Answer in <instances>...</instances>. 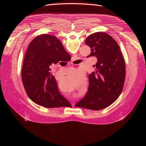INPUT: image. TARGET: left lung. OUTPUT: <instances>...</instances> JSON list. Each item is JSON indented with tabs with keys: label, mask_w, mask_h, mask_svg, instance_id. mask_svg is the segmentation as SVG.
I'll use <instances>...</instances> for the list:
<instances>
[{
	"label": "left lung",
	"mask_w": 146,
	"mask_h": 146,
	"mask_svg": "<svg viewBox=\"0 0 146 146\" xmlns=\"http://www.w3.org/2000/svg\"><path fill=\"white\" fill-rule=\"evenodd\" d=\"M86 44L91 48L87 57L96 56V71L89 75L85 97L76 104L90 110H100L111 105L121 94L125 77V64L116 41L106 33L90 35Z\"/></svg>",
	"instance_id": "8db88e82"
}]
</instances>
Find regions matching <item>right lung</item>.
<instances>
[{
    "instance_id": "add662e5",
    "label": "right lung",
    "mask_w": 146,
    "mask_h": 146,
    "mask_svg": "<svg viewBox=\"0 0 146 146\" xmlns=\"http://www.w3.org/2000/svg\"><path fill=\"white\" fill-rule=\"evenodd\" d=\"M70 60L62 43L55 36L43 34L30 43L21 70L22 80L29 98L46 108L71 107L60 94L49 66Z\"/></svg>"
}]
</instances>
